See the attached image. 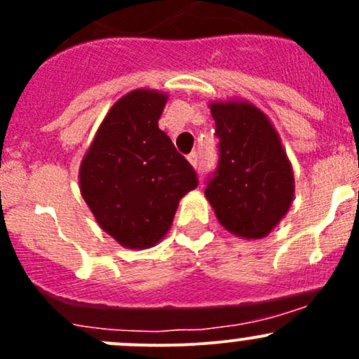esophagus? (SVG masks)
I'll use <instances>...</instances> for the list:
<instances>
[{"label":"esophagus","mask_w":359,"mask_h":359,"mask_svg":"<svg viewBox=\"0 0 359 359\" xmlns=\"http://www.w3.org/2000/svg\"><path fill=\"white\" fill-rule=\"evenodd\" d=\"M187 159H189V163L194 166V168H198V165H200V158H198V153H191L189 156H187Z\"/></svg>","instance_id":"34e87169"}]
</instances>
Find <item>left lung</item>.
<instances>
[{
	"label": "left lung",
	"instance_id": "obj_1",
	"mask_svg": "<svg viewBox=\"0 0 359 359\" xmlns=\"http://www.w3.org/2000/svg\"><path fill=\"white\" fill-rule=\"evenodd\" d=\"M219 137V165L205 196L219 222L245 240L267 236L290 208L295 182L278 132L243 100L210 104Z\"/></svg>",
	"mask_w": 359,
	"mask_h": 359
}]
</instances>
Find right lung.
I'll return each instance as SVG.
<instances>
[{
	"mask_svg": "<svg viewBox=\"0 0 359 359\" xmlns=\"http://www.w3.org/2000/svg\"><path fill=\"white\" fill-rule=\"evenodd\" d=\"M168 97L133 90L111 107L79 166V189L99 226L121 247H154L180 198L198 186L193 166L158 119Z\"/></svg>",
	"mask_w": 359,
	"mask_h": 359,
	"instance_id": "1",
	"label": "right lung"
}]
</instances>
